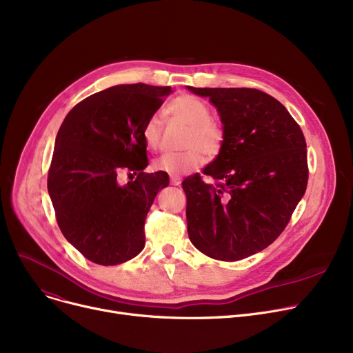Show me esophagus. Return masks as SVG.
I'll list each match as a JSON object with an SVG mask.
<instances>
[{"label": "esophagus", "mask_w": 353, "mask_h": 353, "mask_svg": "<svg viewBox=\"0 0 353 353\" xmlns=\"http://www.w3.org/2000/svg\"><path fill=\"white\" fill-rule=\"evenodd\" d=\"M170 183L173 184V186H179V184H180V177L170 176Z\"/></svg>", "instance_id": "34e87169"}]
</instances>
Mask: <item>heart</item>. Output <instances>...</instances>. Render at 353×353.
<instances>
[{
    "label": "heart",
    "mask_w": 353,
    "mask_h": 353,
    "mask_svg": "<svg viewBox=\"0 0 353 353\" xmlns=\"http://www.w3.org/2000/svg\"><path fill=\"white\" fill-rule=\"evenodd\" d=\"M167 113L173 119L188 124L189 133L184 140L183 153H167L153 161V169L170 176H181L196 170L203 163L201 151L213 157L219 154L225 140L221 125L212 120L209 105L192 94H180L167 104ZM161 119L159 114L147 117L141 127V137L147 148L157 150L161 143Z\"/></svg>",
    "instance_id": "b5f03b06"
}]
</instances>
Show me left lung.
<instances>
[{
    "instance_id": "left-lung-1",
    "label": "left lung",
    "mask_w": 353,
    "mask_h": 353,
    "mask_svg": "<svg viewBox=\"0 0 353 353\" xmlns=\"http://www.w3.org/2000/svg\"><path fill=\"white\" fill-rule=\"evenodd\" d=\"M223 123L219 156L181 183L192 243L216 261L234 262L263 250L288 226L307 186L301 125L286 107L256 88H196Z\"/></svg>"
}]
</instances>
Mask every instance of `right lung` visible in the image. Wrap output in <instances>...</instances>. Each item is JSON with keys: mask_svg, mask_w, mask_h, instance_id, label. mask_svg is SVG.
Here are the masks:
<instances>
[{"mask_svg": "<svg viewBox=\"0 0 353 353\" xmlns=\"http://www.w3.org/2000/svg\"><path fill=\"white\" fill-rule=\"evenodd\" d=\"M170 92L143 83L110 87L74 105L59 130L48 193L61 233L92 263L120 265L144 248L145 216L169 176L143 172L141 127ZM120 171L137 179L120 187Z\"/></svg>", "mask_w": 353, "mask_h": 353, "instance_id": "1", "label": "right lung"}]
</instances>
